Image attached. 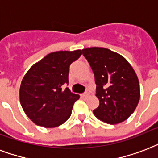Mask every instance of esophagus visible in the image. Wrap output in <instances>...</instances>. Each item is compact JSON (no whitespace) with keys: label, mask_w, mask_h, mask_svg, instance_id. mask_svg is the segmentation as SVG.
Returning a JSON list of instances; mask_svg holds the SVG:
<instances>
[{"label":"esophagus","mask_w":158,"mask_h":158,"mask_svg":"<svg viewBox=\"0 0 158 158\" xmlns=\"http://www.w3.org/2000/svg\"><path fill=\"white\" fill-rule=\"evenodd\" d=\"M88 95H89V94H88L87 92H85V93H84V94H82V95H81V97H86V96H88Z\"/></svg>","instance_id":"34e87169"}]
</instances>
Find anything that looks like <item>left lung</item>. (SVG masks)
<instances>
[{
	"label": "left lung",
	"mask_w": 158,
	"mask_h": 158,
	"mask_svg": "<svg viewBox=\"0 0 158 158\" xmlns=\"http://www.w3.org/2000/svg\"><path fill=\"white\" fill-rule=\"evenodd\" d=\"M92 69L100 105L93 113L105 123L117 124L134 113L140 98L139 78L127 60L106 48L82 49Z\"/></svg>",
	"instance_id": "left-lung-1"
}]
</instances>
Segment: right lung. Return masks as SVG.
<instances>
[{
    "mask_svg": "<svg viewBox=\"0 0 158 158\" xmlns=\"http://www.w3.org/2000/svg\"><path fill=\"white\" fill-rule=\"evenodd\" d=\"M81 53L80 49L51 52L25 73L19 87V101L24 113L35 124L54 128L69 118L80 96L62 87L68 84L71 63Z\"/></svg>",
    "mask_w": 158,
    "mask_h": 158,
    "instance_id": "1",
    "label": "right lung"
}]
</instances>
